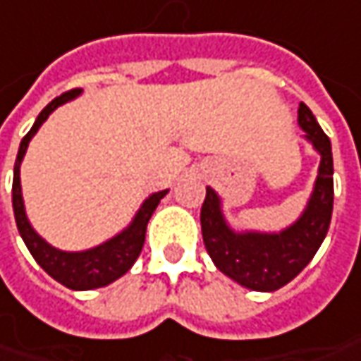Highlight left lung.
Returning <instances> with one entry per match:
<instances>
[{"instance_id":"8db88e82","label":"left lung","mask_w":361,"mask_h":361,"mask_svg":"<svg viewBox=\"0 0 361 361\" xmlns=\"http://www.w3.org/2000/svg\"><path fill=\"white\" fill-rule=\"evenodd\" d=\"M299 127L319 151L322 164L313 194L295 224L274 234L234 232L224 220L218 194L206 188V200L200 212L206 250L218 271L246 289L276 290L285 287L315 257L329 230L334 212L331 141L305 102L299 104Z\"/></svg>"}]
</instances>
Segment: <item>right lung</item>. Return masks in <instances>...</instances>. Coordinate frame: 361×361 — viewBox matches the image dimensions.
Masks as SVG:
<instances>
[{
	"mask_svg": "<svg viewBox=\"0 0 361 361\" xmlns=\"http://www.w3.org/2000/svg\"><path fill=\"white\" fill-rule=\"evenodd\" d=\"M80 88L68 90L60 97H56L54 101L50 102L36 118L34 127L27 131L22 143H20V151L16 157V165H13V185H11V202H13V214H16V224L18 230L24 238L27 250L32 252V257L36 259L39 267L50 274L54 281L62 283L64 287L72 290H90L99 289V287H106L109 283L117 281L118 276L127 273L137 257L141 255V248L145 243V230H147V222H149L151 214L155 212L157 204L161 202V197L167 194V190L151 194L139 212L135 214L133 222L125 228L123 232H118L117 236H113L111 240L99 244L94 248L88 250H80V252H66V250H58L54 246L46 243L38 232L32 228L27 216H25L24 197H22V185H20V165L24 159L27 143L32 141V137L36 135L42 123L50 117V113L56 111L60 104L72 101L80 94Z\"/></svg>",
	"mask_w": 361,
	"mask_h": 361,
	"instance_id": "add662e5",
	"label": "right lung"
}]
</instances>
